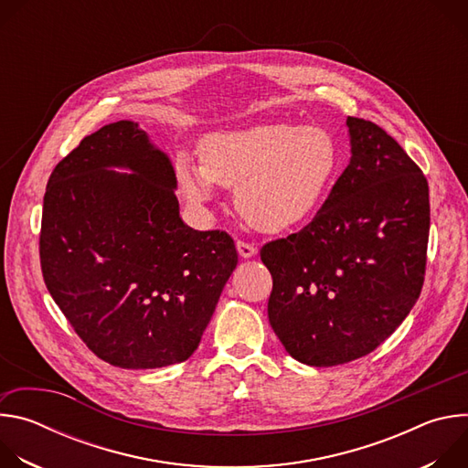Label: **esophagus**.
Returning <instances> with one entry per match:
<instances>
[{
  "instance_id": "1",
  "label": "esophagus",
  "mask_w": 468,
  "mask_h": 468,
  "mask_svg": "<svg viewBox=\"0 0 468 468\" xmlns=\"http://www.w3.org/2000/svg\"><path fill=\"white\" fill-rule=\"evenodd\" d=\"M237 251H239V255H240L242 259H250V257H253V255L257 253V248H255L253 244H248V242L239 240V242H237Z\"/></svg>"
}]
</instances>
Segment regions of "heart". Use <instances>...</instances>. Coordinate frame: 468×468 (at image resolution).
I'll list each match as a JSON object with an SVG mask.
<instances>
[{"instance_id":"b5f03b06","label":"heart","mask_w":468,"mask_h":468,"mask_svg":"<svg viewBox=\"0 0 468 468\" xmlns=\"http://www.w3.org/2000/svg\"><path fill=\"white\" fill-rule=\"evenodd\" d=\"M199 155L202 163L186 152L176 159L186 202L204 207L217 185L235 188L239 213L262 233H282L311 218L341 165L339 144L329 131L287 122L211 133Z\"/></svg>"}]
</instances>
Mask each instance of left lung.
I'll list each match as a JSON object with an SVG mask.
<instances>
[{"label": "left lung", "mask_w": 468, "mask_h": 468, "mask_svg": "<svg viewBox=\"0 0 468 468\" xmlns=\"http://www.w3.org/2000/svg\"><path fill=\"white\" fill-rule=\"evenodd\" d=\"M350 163L316 217L261 248L269 320L296 361L333 367L376 350L420 296L430 235L422 170L390 135L346 118Z\"/></svg>", "instance_id": "8db88e82"}]
</instances>
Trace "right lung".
I'll use <instances>...</instances> for the list:
<instances>
[{"instance_id": "1", "label": "right lung", "mask_w": 468, "mask_h": 468, "mask_svg": "<svg viewBox=\"0 0 468 468\" xmlns=\"http://www.w3.org/2000/svg\"><path fill=\"white\" fill-rule=\"evenodd\" d=\"M176 188L170 157L131 120L85 137L49 176L42 276L83 343L109 365L186 361L239 262L228 233L181 220Z\"/></svg>"}]
</instances>
